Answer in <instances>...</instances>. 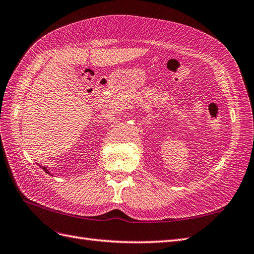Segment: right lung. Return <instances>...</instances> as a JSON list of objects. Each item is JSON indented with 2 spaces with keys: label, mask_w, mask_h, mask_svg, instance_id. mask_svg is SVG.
Here are the masks:
<instances>
[{
  "label": "right lung",
  "mask_w": 254,
  "mask_h": 254,
  "mask_svg": "<svg viewBox=\"0 0 254 254\" xmlns=\"http://www.w3.org/2000/svg\"><path fill=\"white\" fill-rule=\"evenodd\" d=\"M42 169H43V170H45V171H46V172H47V173H50V172H49V171H48V169H47V168H46V167H42Z\"/></svg>",
  "instance_id": "right-lung-1"
}]
</instances>
